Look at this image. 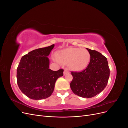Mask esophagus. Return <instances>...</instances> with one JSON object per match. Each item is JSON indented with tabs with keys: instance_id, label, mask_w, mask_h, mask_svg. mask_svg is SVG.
Segmentation results:
<instances>
[{
	"instance_id": "esophagus-1",
	"label": "esophagus",
	"mask_w": 128,
	"mask_h": 128,
	"mask_svg": "<svg viewBox=\"0 0 128 128\" xmlns=\"http://www.w3.org/2000/svg\"><path fill=\"white\" fill-rule=\"evenodd\" d=\"M68 73H69V72L68 70V69H64V75H66L67 74H68Z\"/></svg>"
}]
</instances>
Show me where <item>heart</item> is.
I'll list each match as a JSON object with an SVG mask.
<instances>
[{
    "label": "heart",
    "instance_id": "1",
    "mask_svg": "<svg viewBox=\"0 0 128 128\" xmlns=\"http://www.w3.org/2000/svg\"><path fill=\"white\" fill-rule=\"evenodd\" d=\"M56 59L62 64H69L72 70H81L87 67L90 62V54L86 49L68 48L58 53Z\"/></svg>",
    "mask_w": 128,
    "mask_h": 128
}]
</instances>
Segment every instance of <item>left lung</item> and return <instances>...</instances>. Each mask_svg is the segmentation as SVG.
Masks as SVG:
<instances>
[{"instance_id": "obj_1", "label": "left lung", "mask_w": 128, "mask_h": 128, "mask_svg": "<svg viewBox=\"0 0 128 128\" xmlns=\"http://www.w3.org/2000/svg\"><path fill=\"white\" fill-rule=\"evenodd\" d=\"M90 54V62L81 72H72L70 88L76 95L90 98L100 94L106 88L110 70L107 58L95 50L86 48Z\"/></svg>"}]
</instances>
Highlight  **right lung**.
Wrapping results in <instances>:
<instances>
[{
  "label": "right lung",
  "mask_w": 128,
  "mask_h": 128,
  "mask_svg": "<svg viewBox=\"0 0 128 128\" xmlns=\"http://www.w3.org/2000/svg\"><path fill=\"white\" fill-rule=\"evenodd\" d=\"M54 44L34 50L23 56L17 68V83L26 96L34 100L46 99L51 96L57 79L62 76L63 69L53 71L49 68L48 57Z\"/></svg>",
  "instance_id": "obj_1"
}]
</instances>
